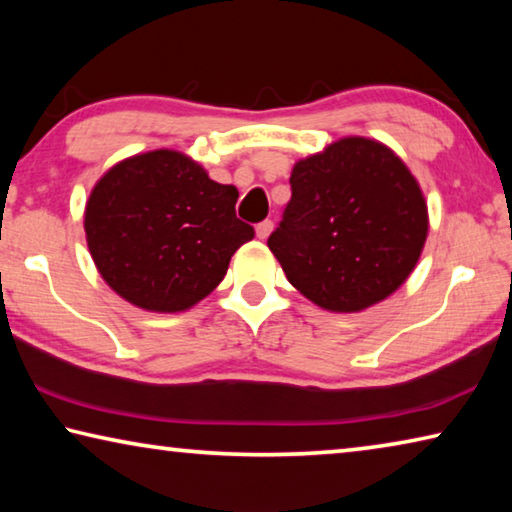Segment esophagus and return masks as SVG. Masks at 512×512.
Returning a JSON list of instances; mask_svg holds the SVG:
<instances>
[{
	"label": "esophagus",
	"instance_id": "obj_1",
	"mask_svg": "<svg viewBox=\"0 0 512 512\" xmlns=\"http://www.w3.org/2000/svg\"><path fill=\"white\" fill-rule=\"evenodd\" d=\"M271 230H273V221H271V219H266V221H262V223H257V228H255V232H257V237H259V239H266L268 235H271Z\"/></svg>",
	"mask_w": 512,
	"mask_h": 512
}]
</instances>
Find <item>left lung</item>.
Here are the masks:
<instances>
[{
    "label": "left lung",
    "mask_w": 512,
    "mask_h": 512,
    "mask_svg": "<svg viewBox=\"0 0 512 512\" xmlns=\"http://www.w3.org/2000/svg\"><path fill=\"white\" fill-rule=\"evenodd\" d=\"M268 248L302 296L361 311L400 287L427 239V205L384 144L345 137L300 160Z\"/></svg>",
    "instance_id": "1"
}]
</instances>
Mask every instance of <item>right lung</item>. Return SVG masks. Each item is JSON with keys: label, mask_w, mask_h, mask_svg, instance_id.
<instances>
[{"label": "right lung", "mask_w": 512, "mask_h": 512, "mask_svg": "<svg viewBox=\"0 0 512 512\" xmlns=\"http://www.w3.org/2000/svg\"><path fill=\"white\" fill-rule=\"evenodd\" d=\"M239 192L176 151L119 162L92 189L85 235L99 273L149 311H183L216 289L235 250L255 237Z\"/></svg>", "instance_id": "right-lung-1"}]
</instances>
